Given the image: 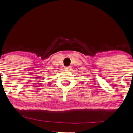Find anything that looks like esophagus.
Listing matches in <instances>:
<instances>
[{
    "mask_svg": "<svg viewBox=\"0 0 133 133\" xmlns=\"http://www.w3.org/2000/svg\"><path fill=\"white\" fill-rule=\"evenodd\" d=\"M71 69V67L70 66H66V67H65V70H70Z\"/></svg>",
    "mask_w": 133,
    "mask_h": 133,
    "instance_id": "34e87169",
    "label": "esophagus"
}]
</instances>
